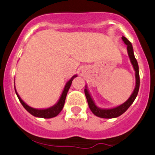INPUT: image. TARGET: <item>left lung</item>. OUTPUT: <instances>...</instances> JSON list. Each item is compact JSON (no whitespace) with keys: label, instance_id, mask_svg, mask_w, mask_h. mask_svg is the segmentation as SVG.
<instances>
[{"label":"left lung","instance_id":"8db88e82","mask_svg":"<svg viewBox=\"0 0 155 155\" xmlns=\"http://www.w3.org/2000/svg\"><path fill=\"white\" fill-rule=\"evenodd\" d=\"M122 40L124 41V42L127 45V52L128 55H129L130 61H131L132 64L133 66V68L135 71V80H136V84H135V88L134 89V91L132 94L131 96L130 97V98L128 99L124 103H123L122 105L118 106V107H114V108H110V109H101L99 108L98 107H97V105H95V103L94 102L93 100L91 97V95L88 93V90L86 88L84 89L85 94H86L87 102H88V106H89V108L91 109V112L94 114L95 116H98V117L103 118V119H112V118H116L118 116H121V114H123L130 107V106L133 104L134 100L136 98L137 95H138V90H139V86H140V76H139V70H138V64L137 62V60L135 58V55H134L133 53V48L132 46L131 42L127 39L124 36H122Z\"/></svg>","mask_w":155,"mask_h":155}]
</instances>
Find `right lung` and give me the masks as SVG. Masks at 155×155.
<instances>
[{
  "label": "right lung",
  "mask_w": 155,
  "mask_h": 155,
  "mask_svg": "<svg viewBox=\"0 0 155 155\" xmlns=\"http://www.w3.org/2000/svg\"><path fill=\"white\" fill-rule=\"evenodd\" d=\"M77 77V75H74L73 77L71 78L70 80L67 83L65 87L64 88V91L62 92V94L61 96L60 99H59L58 102L55 104V105L52 106V107H49V108L47 109H35L33 108V107H30L25 104V102H23L21 100L20 96L18 95L17 92L15 90V92H16V94L17 97H18L19 100L20 102H21V104L25 107V109L28 111V113H30L31 115L36 116V117H39V118H44V119H50V118H53L56 116L57 115H58L59 113L61 111L62 109H63L64 103H65V100H66V97H67V92H68L69 88H70L71 84H72V82L74 78Z\"/></svg>",
  "instance_id": "1"
}]
</instances>
